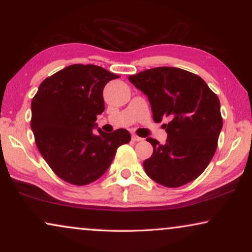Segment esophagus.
<instances>
[{
    "instance_id": "obj_1",
    "label": "esophagus",
    "mask_w": 252,
    "mask_h": 252,
    "mask_svg": "<svg viewBox=\"0 0 252 252\" xmlns=\"http://www.w3.org/2000/svg\"><path fill=\"white\" fill-rule=\"evenodd\" d=\"M132 140L134 141V142H140V141H142L143 139H142V137L135 135V134H133V135H132Z\"/></svg>"
}]
</instances>
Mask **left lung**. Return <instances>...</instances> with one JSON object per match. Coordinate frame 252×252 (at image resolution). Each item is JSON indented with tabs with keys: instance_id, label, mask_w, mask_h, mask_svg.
<instances>
[{
	"instance_id": "8db88e82",
	"label": "left lung",
	"mask_w": 252,
	"mask_h": 252,
	"mask_svg": "<svg viewBox=\"0 0 252 252\" xmlns=\"http://www.w3.org/2000/svg\"><path fill=\"white\" fill-rule=\"evenodd\" d=\"M128 80L148 96L155 122L170 120L163 125L166 142L147 139L154 147L143 161L148 177L170 188L195 180L211 161L222 128L218 96L201 77L178 67L150 68Z\"/></svg>"
}]
</instances>
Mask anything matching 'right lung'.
Masks as SVG:
<instances>
[{
  "instance_id": "add662e5",
  "label": "right lung",
  "mask_w": 252,
  "mask_h": 252,
  "mask_svg": "<svg viewBox=\"0 0 252 252\" xmlns=\"http://www.w3.org/2000/svg\"><path fill=\"white\" fill-rule=\"evenodd\" d=\"M119 75L97 65L74 64L41 82L32 99L35 143L57 177L75 186L105 173L117 148L128 143V130L95 134L96 116L104 111L103 89Z\"/></svg>"
}]
</instances>
